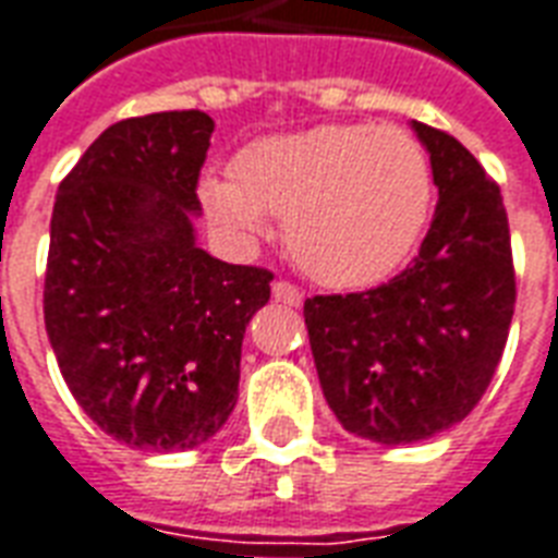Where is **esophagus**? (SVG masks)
<instances>
[{
  "label": "esophagus",
  "mask_w": 558,
  "mask_h": 558,
  "mask_svg": "<svg viewBox=\"0 0 558 558\" xmlns=\"http://www.w3.org/2000/svg\"><path fill=\"white\" fill-rule=\"evenodd\" d=\"M274 296L279 300V303L300 305V303H303L305 294H303V288H296V284L279 279V282H274Z\"/></svg>",
  "instance_id": "obj_1"
}]
</instances>
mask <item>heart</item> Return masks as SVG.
<instances>
[{
	"mask_svg": "<svg viewBox=\"0 0 558 558\" xmlns=\"http://www.w3.org/2000/svg\"><path fill=\"white\" fill-rule=\"evenodd\" d=\"M429 199L423 146L403 129L364 123L264 137L238 155L234 179L203 182L208 217L244 244L284 215L288 253L329 288L391 276L417 244Z\"/></svg>",
	"mask_w": 558,
	"mask_h": 558,
	"instance_id": "obj_1",
	"label": "heart"
}]
</instances>
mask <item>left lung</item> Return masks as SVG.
Masks as SVG:
<instances>
[{
    "mask_svg": "<svg viewBox=\"0 0 558 558\" xmlns=\"http://www.w3.org/2000/svg\"><path fill=\"white\" fill-rule=\"evenodd\" d=\"M438 205L421 250L388 282L305 300L324 397L347 433L414 444L464 421L500 364L514 264L500 187L453 135L417 123Z\"/></svg>",
    "mask_w": 558,
    "mask_h": 558,
    "instance_id": "left-lung-1",
    "label": "left lung"
}]
</instances>
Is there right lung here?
I'll use <instances>...</instances> for the list:
<instances>
[{
  "label": "right lung",
  "instance_id": "right-lung-1",
  "mask_svg": "<svg viewBox=\"0 0 558 558\" xmlns=\"http://www.w3.org/2000/svg\"><path fill=\"white\" fill-rule=\"evenodd\" d=\"M211 132L203 111L129 117L58 184L46 335L75 403L137 450H191L229 421L246 324L270 300V270L194 241Z\"/></svg>",
  "mask_w": 558,
  "mask_h": 558
}]
</instances>
